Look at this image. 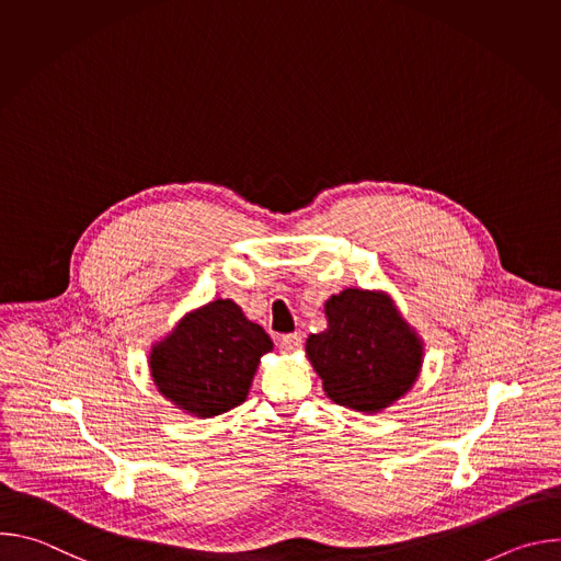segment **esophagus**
Here are the masks:
<instances>
[{
    "instance_id": "esophagus-1",
    "label": "esophagus",
    "mask_w": 561,
    "mask_h": 561,
    "mask_svg": "<svg viewBox=\"0 0 561 561\" xmlns=\"http://www.w3.org/2000/svg\"><path fill=\"white\" fill-rule=\"evenodd\" d=\"M277 346L282 348V353H295V351L301 346V333L279 335V337H277Z\"/></svg>"
}]
</instances>
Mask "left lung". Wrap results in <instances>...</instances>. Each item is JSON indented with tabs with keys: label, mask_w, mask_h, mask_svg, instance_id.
Returning a JSON list of instances; mask_svg holds the SVG:
<instances>
[{
	"label": "left lung",
	"mask_w": 561,
	"mask_h": 561,
	"mask_svg": "<svg viewBox=\"0 0 561 561\" xmlns=\"http://www.w3.org/2000/svg\"><path fill=\"white\" fill-rule=\"evenodd\" d=\"M324 312L329 327L306 340V357L335 404L379 413L413 388L424 340L388 293L344 288Z\"/></svg>",
	"instance_id": "left-lung-1"
}]
</instances>
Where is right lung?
Listing matches in <instances>:
<instances>
[{
	"label": "right lung",
	"instance_id": "obj_1",
	"mask_svg": "<svg viewBox=\"0 0 561 561\" xmlns=\"http://www.w3.org/2000/svg\"><path fill=\"white\" fill-rule=\"evenodd\" d=\"M271 351L273 340L232 299H213L150 346L148 368L157 392L175 409L208 420L247 402L260 359Z\"/></svg>",
	"mask_w": 561,
	"mask_h": 561
}]
</instances>
